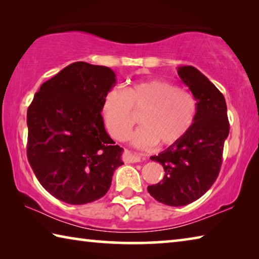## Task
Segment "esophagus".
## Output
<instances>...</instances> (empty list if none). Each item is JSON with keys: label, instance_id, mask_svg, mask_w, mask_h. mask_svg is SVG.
Returning a JSON list of instances; mask_svg holds the SVG:
<instances>
[{"label": "esophagus", "instance_id": "esophagus-1", "mask_svg": "<svg viewBox=\"0 0 259 259\" xmlns=\"http://www.w3.org/2000/svg\"><path fill=\"white\" fill-rule=\"evenodd\" d=\"M126 159L131 161V162H139L144 159L143 155H140V153H131L127 152L126 153Z\"/></svg>", "mask_w": 259, "mask_h": 259}]
</instances>
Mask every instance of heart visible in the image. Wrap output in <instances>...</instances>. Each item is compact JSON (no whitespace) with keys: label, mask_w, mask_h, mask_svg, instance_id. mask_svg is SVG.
Wrapping results in <instances>:
<instances>
[{"label":"heart","mask_w":259,"mask_h":259,"mask_svg":"<svg viewBox=\"0 0 259 259\" xmlns=\"http://www.w3.org/2000/svg\"><path fill=\"white\" fill-rule=\"evenodd\" d=\"M133 111H142L141 127L132 135L139 148L159 143L169 147L187 137L197 116V103L191 94L168 80L152 78L126 88L111 89L104 95L102 115L108 132L122 141L135 124Z\"/></svg>","instance_id":"b5f03b06"}]
</instances>
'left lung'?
Instances as JSON below:
<instances>
[{
    "label": "left lung",
    "instance_id": "1",
    "mask_svg": "<svg viewBox=\"0 0 259 259\" xmlns=\"http://www.w3.org/2000/svg\"><path fill=\"white\" fill-rule=\"evenodd\" d=\"M178 74L197 101L196 121L184 139L150 157L162 165L165 175L148 187L157 201L173 207L196 201L214 184L230 132L228 108L220 90L192 66L179 67Z\"/></svg>",
    "mask_w": 259,
    "mask_h": 259
}]
</instances>
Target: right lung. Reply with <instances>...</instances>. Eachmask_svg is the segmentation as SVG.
Returning <instances> with one entry per match:
<instances>
[{"mask_svg": "<svg viewBox=\"0 0 259 259\" xmlns=\"http://www.w3.org/2000/svg\"><path fill=\"white\" fill-rule=\"evenodd\" d=\"M116 84L110 68L78 61L45 81L27 110V158L54 198L84 205L102 198L122 148L104 130V95Z\"/></svg>", "mask_w": 259, "mask_h": 259, "instance_id": "right-lung-1", "label": "right lung"}]
</instances>
